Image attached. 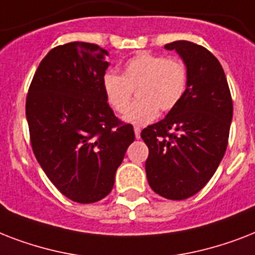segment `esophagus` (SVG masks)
Returning a JSON list of instances; mask_svg holds the SVG:
<instances>
[{
	"mask_svg": "<svg viewBox=\"0 0 255 255\" xmlns=\"http://www.w3.org/2000/svg\"><path fill=\"white\" fill-rule=\"evenodd\" d=\"M133 131H135L136 139H139V137H140V132H141V129H140V127H135V128H133Z\"/></svg>",
	"mask_w": 255,
	"mask_h": 255,
	"instance_id": "34e87169",
	"label": "esophagus"
}]
</instances>
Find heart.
I'll return each instance as SVG.
<instances>
[{
	"label": "heart",
	"mask_w": 255,
	"mask_h": 255,
	"mask_svg": "<svg viewBox=\"0 0 255 255\" xmlns=\"http://www.w3.org/2000/svg\"><path fill=\"white\" fill-rule=\"evenodd\" d=\"M103 94L114 111L124 112L133 90L138 92L136 104L123 119L132 124H148L159 115L177 107L188 88V70L178 59L141 51L124 63L123 73H107L102 79Z\"/></svg>",
	"instance_id": "1"
}]
</instances>
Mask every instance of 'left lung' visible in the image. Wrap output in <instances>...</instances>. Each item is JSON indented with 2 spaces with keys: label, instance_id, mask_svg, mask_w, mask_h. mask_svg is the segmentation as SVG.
I'll list each match as a JSON object with an SVG mask.
<instances>
[{
  "label": "left lung",
  "instance_id": "8db88e82",
  "mask_svg": "<svg viewBox=\"0 0 255 255\" xmlns=\"http://www.w3.org/2000/svg\"><path fill=\"white\" fill-rule=\"evenodd\" d=\"M164 47L185 63L188 88L177 107L141 131L149 149L145 172L153 192L185 200L206 185L225 155L233 102L224 69L209 50L188 41Z\"/></svg>",
  "mask_w": 255,
  "mask_h": 255
}]
</instances>
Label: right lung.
Instances as JSON below:
<instances>
[{
    "label": "right lung",
    "mask_w": 255,
    "mask_h": 255,
    "mask_svg": "<svg viewBox=\"0 0 255 255\" xmlns=\"http://www.w3.org/2000/svg\"><path fill=\"white\" fill-rule=\"evenodd\" d=\"M107 50L70 42L50 50L26 98V119L38 163L62 194L79 204L104 198L135 140L108 106L102 79Z\"/></svg>",
    "instance_id": "1"
}]
</instances>
